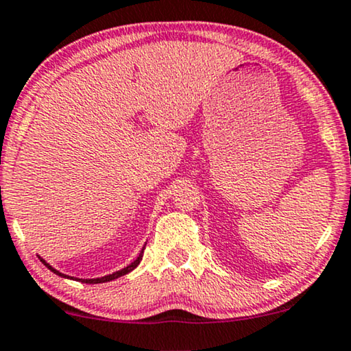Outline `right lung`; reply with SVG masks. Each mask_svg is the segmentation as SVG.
I'll use <instances>...</instances> for the list:
<instances>
[{"mask_svg": "<svg viewBox=\"0 0 351 351\" xmlns=\"http://www.w3.org/2000/svg\"><path fill=\"white\" fill-rule=\"evenodd\" d=\"M144 250H145V246L143 247V250H141L139 256H137L136 259L132 261V263H131L130 265H126V267L121 269V270H117V272H113V274H108V275H105V277H99V278H76V277H71V275H66V274H63V272H60V270H56L55 267H51V265L48 264L45 259H42V257H40V261H42V263L45 264L47 267L51 270V272H55L56 275H60V277H63V278H71V280H77V282H82V283H105V282H112V280H114V278H119V277H123V275L130 274L131 270H134V269L137 267V265H139L141 261H143Z\"/></svg>", "mask_w": 351, "mask_h": 351, "instance_id": "obj_1", "label": "right lung"}]
</instances>
